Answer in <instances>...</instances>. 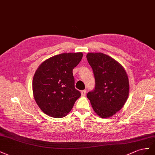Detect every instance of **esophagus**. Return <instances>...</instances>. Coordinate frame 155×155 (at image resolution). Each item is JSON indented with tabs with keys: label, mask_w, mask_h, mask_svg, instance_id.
I'll return each mask as SVG.
<instances>
[{
	"label": "esophagus",
	"mask_w": 155,
	"mask_h": 155,
	"mask_svg": "<svg viewBox=\"0 0 155 155\" xmlns=\"http://www.w3.org/2000/svg\"><path fill=\"white\" fill-rule=\"evenodd\" d=\"M86 94V90H84L81 91V95H82V96H85Z\"/></svg>",
	"instance_id": "34e87169"
}]
</instances>
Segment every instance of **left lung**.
I'll return each instance as SVG.
<instances>
[{
	"instance_id": "left-lung-1",
	"label": "left lung",
	"mask_w": 155,
	"mask_h": 155,
	"mask_svg": "<svg viewBox=\"0 0 155 155\" xmlns=\"http://www.w3.org/2000/svg\"><path fill=\"white\" fill-rule=\"evenodd\" d=\"M95 86L87 94L92 108L101 117H111L124 106L129 92V82L123 66L101 52L87 54Z\"/></svg>"
}]
</instances>
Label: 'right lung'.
I'll return each instance as SVG.
<instances>
[{
  "instance_id": "right-lung-1",
  "label": "right lung",
  "mask_w": 155,
  "mask_h": 155,
  "mask_svg": "<svg viewBox=\"0 0 155 155\" xmlns=\"http://www.w3.org/2000/svg\"><path fill=\"white\" fill-rule=\"evenodd\" d=\"M82 56V52L56 55L44 61L36 70L32 81L34 99L48 116L65 117L81 97L74 87L73 69Z\"/></svg>"
}]
</instances>
